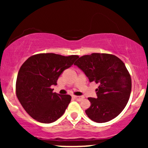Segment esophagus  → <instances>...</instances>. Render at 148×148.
Masks as SVG:
<instances>
[{
  "label": "esophagus",
  "instance_id": "obj_1",
  "mask_svg": "<svg viewBox=\"0 0 148 148\" xmlns=\"http://www.w3.org/2000/svg\"><path fill=\"white\" fill-rule=\"evenodd\" d=\"M73 98L75 99L76 100H77V101H81V100L83 99L82 97H80V96H73Z\"/></svg>",
  "mask_w": 148,
  "mask_h": 148
}]
</instances>
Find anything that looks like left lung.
Segmentation results:
<instances>
[{"label": "left lung", "instance_id": "8db88e82", "mask_svg": "<svg viewBox=\"0 0 148 148\" xmlns=\"http://www.w3.org/2000/svg\"><path fill=\"white\" fill-rule=\"evenodd\" d=\"M89 79L99 86L97 97H89L90 106L86 111L92 121L108 122L123 111L130 99L132 79L124 62L112 54L94 53L80 57L74 63Z\"/></svg>", "mask_w": 148, "mask_h": 148}]
</instances>
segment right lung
<instances>
[{"instance_id": "add662e5", "label": "right lung", "mask_w": 148, "mask_h": 148, "mask_svg": "<svg viewBox=\"0 0 148 148\" xmlns=\"http://www.w3.org/2000/svg\"><path fill=\"white\" fill-rule=\"evenodd\" d=\"M79 58L39 53L28 58L18 71L16 94L25 111L42 123H51L64 114L72 97L53 92L58 77Z\"/></svg>"}]
</instances>
